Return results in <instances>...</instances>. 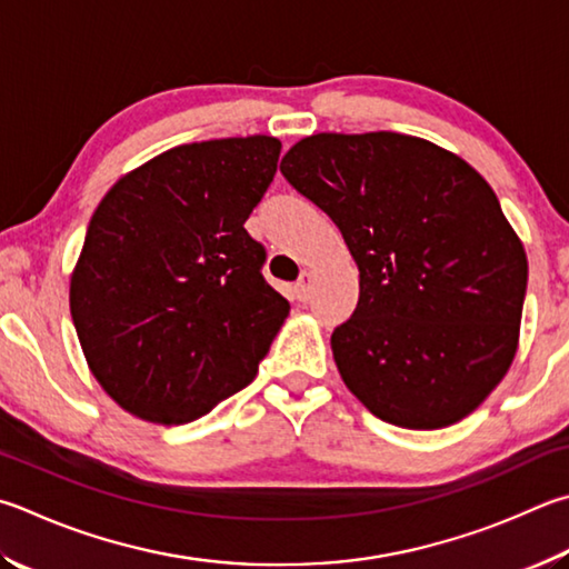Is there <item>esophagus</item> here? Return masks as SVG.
<instances>
[{"label":"esophagus","instance_id":"esophagus-1","mask_svg":"<svg viewBox=\"0 0 569 569\" xmlns=\"http://www.w3.org/2000/svg\"><path fill=\"white\" fill-rule=\"evenodd\" d=\"M293 291H296L298 301H308V298H311V291H313V273L303 271L301 278H298V283L293 286Z\"/></svg>","mask_w":569,"mask_h":569}]
</instances>
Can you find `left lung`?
Listing matches in <instances>:
<instances>
[{"instance_id":"obj_1","label":"left lung","mask_w":569,"mask_h":569,"mask_svg":"<svg viewBox=\"0 0 569 569\" xmlns=\"http://www.w3.org/2000/svg\"><path fill=\"white\" fill-rule=\"evenodd\" d=\"M281 173L358 263V306L330 336L348 390L410 430L470 416L508 373L528 291V256L490 183L396 131L313 133Z\"/></svg>"}]
</instances>
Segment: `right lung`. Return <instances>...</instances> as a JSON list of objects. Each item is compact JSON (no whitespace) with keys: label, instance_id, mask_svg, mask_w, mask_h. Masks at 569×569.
Listing matches in <instances>:
<instances>
[{"label":"right lung","instance_id":"right-lung-1","mask_svg":"<svg viewBox=\"0 0 569 569\" xmlns=\"http://www.w3.org/2000/svg\"><path fill=\"white\" fill-rule=\"evenodd\" d=\"M281 141L183 143L111 186L71 273L89 370L131 416L191 422L256 378L291 311L243 229Z\"/></svg>","mask_w":569,"mask_h":569}]
</instances>
